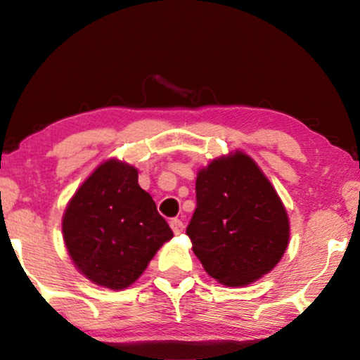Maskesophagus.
I'll list each match as a JSON object with an SVG mask.
<instances>
[{
  "label": "esophagus",
  "mask_w": 360,
  "mask_h": 360,
  "mask_svg": "<svg viewBox=\"0 0 360 360\" xmlns=\"http://www.w3.org/2000/svg\"><path fill=\"white\" fill-rule=\"evenodd\" d=\"M169 226H171V229H173V231H174V234H181L182 231H184V223H182L179 218H173V219H171Z\"/></svg>",
  "instance_id": "obj_1"
}]
</instances>
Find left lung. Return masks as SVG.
<instances>
[{
	"mask_svg": "<svg viewBox=\"0 0 360 360\" xmlns=\"http://www.w3.org/2000/svg\"><path fill=\"white\" fill-rule=\"evenodd\" d=\"M197 207L186 234L205 271L226 286H244L275 266L288 248L283 203L245 153L198 171Z\"/></svg>",
	"mask_w": 360,
	"mask_h": 360,
	"instance_id": "1",
	"label": "left lung"
}]
</instances>
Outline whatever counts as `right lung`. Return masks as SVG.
Returning <instances> with one entry per match:
<instances>
[{
    "label": "right lung",
    "mask_w": 360,
    "mask_h": 360,
    "mask_svg": "<svg viewBox=\"0 0 360 360\" xmlns=\"http://www.w3.org/2000/svg\"><path fill=\"white\" fill-rule=\"evenodd\" d=\"M63 234L79 270L110 289L136 281L173 238L152 195L139 186L137 169L117 160L100 165L79 187L64 213Z\"/></svg>",
    "instance_id": "1"
}]
</instances>
